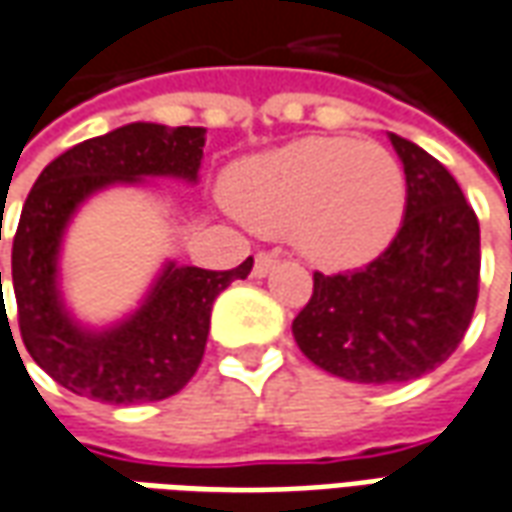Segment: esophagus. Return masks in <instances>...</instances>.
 <instances>
[{
  "mask_svg": "<svg viewBox=\"0 0 512 512\" xmlns=\"http://www.w3.org/2000/svg\"><path fill=\"white\" fill-rule=\"evenodd\" d=\"M274 266H277V255H271V252H257L252 274H255V277H266Z\"/></svg>",
  "mask_w": 512,
  "mask_h": 512,
  "instance_id": "34e87169",
  "label": "esophagus"
}]
</instances>
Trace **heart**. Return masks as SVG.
Masks as SVG:
<instances>
[{
	"label": "heart",
	"mask_w": 512,
	"mask_h": 512,
	"mask_svg": "<svg viewBox=\"0 0 512 512\" xmlns=\"http://www.w3.org/2000/svg\"><path fill=\"white\" fill-rule=\"evenodd\" d=\"M232 210L263 235H291L319 266L375 257L401 227L406 176L384 145L308 137L252 156L229 173Z\"/></svg>",
	"instance_id": "1"
}]
</instances>
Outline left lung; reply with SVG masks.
<instances>
[{
	"label": "left lung",
	"mask_w": 512,
	"mask_h": 512,
	"mask_svg": "<svg viewBox=\"0 0 512 512\" xmlns=\"http://www.w3.org/2000/svg\"><path fill=\"white\" fill-rule=\"evenodd\" d=\"M406 173V215L381 255L314 271L294 339L316 367L356 384H403L440 367L479 297V221L457 179L415 142L389 134Z\"/></svg>",
	"instance_id": "obj_1"
}]
</instances>
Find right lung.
<instances>
[{
    "instance_id": "add662e5",
    "label": "right lung",
    "mask_w": 512,
    "mask_h": 512,
    "mask_svg": "<svg viewBox=\"0 0 512 512\" xmlns=\"http://www.w3.org/2000/svg\"><path fill=\"white\" fill-rule=\"evenodd\" d=\"M201 148L204 128L131 123L69 148L33 184L13 235L19 330L33 361L69 392L114 406L176 395L204 358L215 297L232 280H246L255 266L252 257L229 271L170 263L148 302L106 333L81 330L66 316L55 288V263L75 207L106 184L137 182L142 176L193 182Z\"/></svg>"
}]
</instances>
